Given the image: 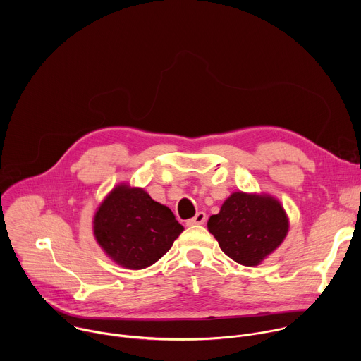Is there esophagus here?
I'll use <instances>...</instances> for the list:
<instances>
[{
    "label": "esophagus",
    "instance_id": "1",
    "mask_svg": "<svg viewBox=\"0 0 361 361\" xmlns=\"http://www.w3.org/2000/svg\"><path fill=\"white\" fill-rule=\"evenodd\" d=\"M205 219H207V216H205L204 212H198L192 219L187 220V226H194V224H204L205 223Z\"/></svg>",
    "mask_w": 361,
    "mask_h": 361
}]
</instances>
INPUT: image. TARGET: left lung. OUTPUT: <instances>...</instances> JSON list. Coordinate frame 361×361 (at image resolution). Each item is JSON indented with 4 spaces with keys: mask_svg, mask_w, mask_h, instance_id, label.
<instances>
[{
    "mask_svg": "<svg viewBox=\"0 0 361 361\" xmlns=\"http://www.w3.org/2000/svg\"><path fill=\"white\" fill-rule=\"evenodd\" d=\"M207 227L231 260L252 267L283 243L288 219L274 197L237 191L224 201L219 214L210 217Z\"/></svg>",
    "mask_w": 361,
    "mask_h": 361,
    "instance_id": "left-lung-1",
    "label": "left lung"
}]
</instances>
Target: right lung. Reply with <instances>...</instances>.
Segmentation results:
<instances>
[{"label":"right lung","mask_w":361,"mask_h":361,"mask_svg":"<svg viewBox=\"0 0 361 361\" xmlns=\"http://www.w3.org/2000/svg\"><path fill=\"white\" fill-rule=\"evenodd\" d=\"M99 247L118 266L141 270L171 248L184 227L142 188L120 184L99 204L92 221Z\"/></svg>","instance_id":"obj_1"}]
</instances>
